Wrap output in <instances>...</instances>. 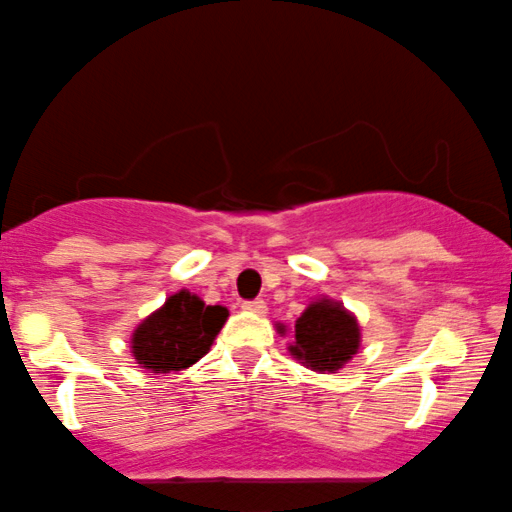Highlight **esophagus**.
<instances>
[{
  "instance_id": "34e87169",
  "label": "esophagus",
  "mask_w": 512,
  "mask_h": 512,
  "mask_svg": "<svg viewBox=\"0 0 512 512\" xmlns=\"http://www.w3.org/2000/svg\"><path fill=\"white\" fill-rule=\"evenodd\" d=\"M243 308H245V311H250V313H257V316H265V313H267V303L262 299L247 301V303H243Z\"/></svg>"
}]
</instances>
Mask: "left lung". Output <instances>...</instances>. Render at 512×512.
Listing matches in <instances>:
<instances>
[{
	"label": "left lung",
	"instance_id": "1",
	"mask_svg": "<svg viewBox=\"0 0 512 512\" xmlns=\"http://www.w3.org/2000/svg\"><path fill=\"white\" fill-rule=\"evenodd\" d=\"M279 330L284 333L286 328L279 325ZM359 345L362 330L355 313L347 311L340 301L323 296L308 303L306 311L296 318L289 352L313 372L335 374L357 355Z\"/></svg>",
	"mask_w": 512,
	"mask_h": 512
}]
</instances>
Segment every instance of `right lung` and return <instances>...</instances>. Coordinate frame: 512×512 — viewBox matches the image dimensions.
I'll return each mask as SVG.
<instances>
[{
  "label": "right lung",
  "instance_id": "add662e5",
  "mask_svg": "<svg viewBox=\"0 0 512 512\" xmlns=\"http://www.w3.org/2000/svg\"><path fill=\"white\" fill-rule=\"evenodd\" d=\"M226 320V306H206L192 291L179 289L133 330V359L153 374L182 372L211 350Z\"/></svg>",
  "mask_w": 512,
  "mask_h": 512
}]
</instances>
